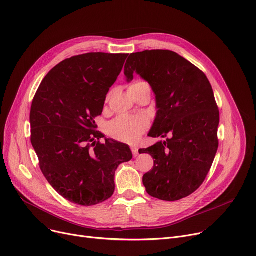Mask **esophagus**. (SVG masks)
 Wrapping results in <instances>:
<instances>
[{
	"label": "esophagus",
	"mask_w": 256,
	"mask_h": 256,
	"mask_svg": "<svg viewBox=\"0 0 256 256\" xmlns=\"http://www.w3.org/2000/svg\"><path fill=\"white\" fill-rule=\"evenodd\" d=\"M138 150H139V148L137 146H132V156H134V157H136V156L139 154Z\"/></svg>",
	"instance_id": "obj_1"
}]
</instances>
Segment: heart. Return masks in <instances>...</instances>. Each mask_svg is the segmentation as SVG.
<instances>
[{
    "label": "heart",
    "mask_w": 256,
    "mask_h": 256,
    "mask_svg": "<svg viewBox=\"0 0 256 256\" xmlns=\"http://www.w3.org/2000/svg\"><path fill=\"white\" fill-rule=\"evenodd\" d=\"M143 84H148V82L137 80L130 86V88ZM148 118L142 115H121L110 124L108 134L118 141L134 144L148 130Z\"/></svg>",
    "instance_id": "obj_1"
}]
</instances>
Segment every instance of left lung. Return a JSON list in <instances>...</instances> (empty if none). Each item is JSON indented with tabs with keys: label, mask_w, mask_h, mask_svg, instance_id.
Returning a JSON list of instances; mask_svg holds the SVG:
<instances>
[{
	"label": "left lung",
	"mask_w": 256,
	"mask_h": 256,
	"mask_svg": "<svg viewBox=\"0 0 256 256\" xmlns=\"http://www.w3.org/2000/svg\"><path fill=\"white\" fill-rule=\"evenodd\" d=\"M134 72L156 94L158 112L148 136L166 138L139 150L154 159L143 185L154 198L178 201L203 184L218 148L220 112L212 88L203 71L170 50L132 53L124 66L128 82Z\"/></svg>",
	"instance_id": "8db88e82"
}]
</instances>
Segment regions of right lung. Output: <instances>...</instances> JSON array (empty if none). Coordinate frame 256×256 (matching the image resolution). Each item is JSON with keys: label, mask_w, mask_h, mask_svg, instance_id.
Listing matches in <instances>:
<instances>
[{"label": "right lung", "mask_w": 256, "mask_h": 256, "mask_svg": "<svg viewBox=\"0 0 256 256\" xmlns=\"http://www.w3.org/2000/svg\"><path fill=\"white\" fill-rule=\"evenodd\" d=\"M128 55L92 52L66 58L46 75L32 100L30 139L40 168L74 204L110 198L118 165L132 158L126 144L99 141L104 135L95 124Z\"/></svg>", "instance_id": "obj_1"}]
</instances>
